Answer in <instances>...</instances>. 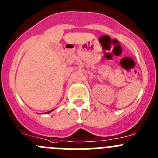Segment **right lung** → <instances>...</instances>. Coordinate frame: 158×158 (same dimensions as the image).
<instances>
[{"label":"right lung","instance_id":"obj_1","mask_svg":"<svg viewBox=\"0 0 158 158\" xmlns=\"http://www.w3.org/2000/svg\"><path fill=\"white\" fill-rule=\"evenodd\" d=\"M52 110H53V109H52ZM52 110H51V111H49V112H47V113H45V114H46V113H51V112H52Z\"/></svg>","mask_w":158,"mask_h":158}]
</instances>
